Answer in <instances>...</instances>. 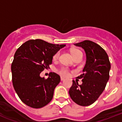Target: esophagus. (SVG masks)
Returning <instances> with one entry per match:
<instances>
[{"label":"esophagus","mask_w":122,"mask_h":122,"mask_svg":"<svg viewBox=\"0 0 122 122\" xmlns=\"http://www.w3.org/2000/svg\"><path fill=\"white\" fill-rule=\"evenodd\" d=\"M65 80V78H64V77H63V76H61V81H64V80Z\"/></svg>","instance_id":"obj_1"}]
</instances>
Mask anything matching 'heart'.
Returning <instances> with one entry per match:
<instances>
[{
    "label": "heart",
    "instance_id": "1",
    "mask_svg": "<svg viewBox=\"0 0 122 122\" xmlns=\"http://www.w3.org/2000/svg\"><path fill=\"white\" fill-rule=\"evenodd\" d=\"M80 51H78L77 49H73L71 51V54H72V55H75V54L77 52ZM59 52H57L53 56V59L54 60H56V59H58V57H59ZM58 72L61 75H63V76H68L69 75V71H68V70L66 68H62L58 71Z\"/></svg>",
    "mask_w": 122,
    "mask_h": 122
}]
</instances>
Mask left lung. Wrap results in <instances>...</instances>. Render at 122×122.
<instances>
[{
	"mask_svg": "<svg viewBox=\"0 0 122 122\" xmlns=\"http://www.w3.org/2000/svg\"><path fill=\"white\" fill-rule=\"evenodd\" d=\"M74 45L84 49L87 60L83 73L77 77L82 78V84L78 85V82L73 80L69 94L78 105L89 106L104 91L110 78L111 65L106 51L95 42L84 41Z\"/></svg>",
	"mask_w": 122,
	"mask_h": 122,
	"instance_id": "left-lung-1",
	"label": "left lung"
}]
</instances>
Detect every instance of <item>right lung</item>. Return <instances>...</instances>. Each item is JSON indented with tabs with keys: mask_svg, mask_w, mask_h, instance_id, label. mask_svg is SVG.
<instances>
[{
	"mask_svg": "<svg viewBox=\"0 0 122 122\" xmlns=\"http://www.w3.org/2000/svg\"><path fill=\"white\" fill-rule=\"evenodd\" d=\"M65 46L36 39L26 42L17 49L11 65L12 84L20 99L27 106L41 108L51 102L60 76L51 72L45 79L40 74L49 68L54 55Z\"/></svg>",
	"mask_w": 122,
	"mask_h": 122,
	"instance_id": "right-lung-1",
	"label": "right lung"
}]
</instances>
